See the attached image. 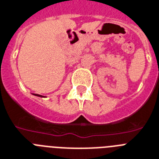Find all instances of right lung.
Wrapping results in <instances>:
<instances>
[{
	"instance_id": "right-lung-1",
	"label": "right lung",
	"mask_w": 159,
	"mask_h": 159,
	"mask_svg": "<svg viewBox=\"0 0 159 159\" xmlns=\"http://www.w3.org/2000/svg\"><path fill=\"white\" fill-rule=\"evenodd\" d=\"M34 95H36V96H39V97H41V95H39V94H36V93H34Z\"/></svg>"
}]
</instances>
